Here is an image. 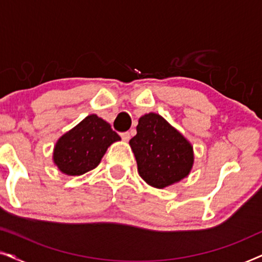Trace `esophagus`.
<instances>
[{
	"mask_svg": "<svg viewBox=\"0 0 262 262\" xmlns=\"http://www.w3.org/2000/svg\"><path fill=\"white\" fill-rule=\"evenodd\" d=\"M120 136H121V139H123L124 142H127L128 139L131 138L130 132H123V134H120Z\"/></svg>",
	"mask_w": 262,
	"mask_h": 262,
	"instance_id": "1",
	"label": "esophagus"
}]
</instances>
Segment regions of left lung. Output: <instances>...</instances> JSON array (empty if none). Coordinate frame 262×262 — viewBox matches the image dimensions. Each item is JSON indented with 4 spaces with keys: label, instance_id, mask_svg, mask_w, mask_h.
<instances>
[{
    "label": "left lung",
    "instance_id": "left-lung-1",
    "mask_svg": "<svg viewBox=\"0 0 262 262\" xmlns=\"http://www.w3.org/2000/svg\"><path fill=\"white\" fill-rule=\"evenodd\" d=\"M138 173L146 184L164 188L187 177L194 155L187 139L156 113L139 118L137 135L130 139Z\"/></svg>",
    "mask_w": 262,
    "mask_h": 262
}]
</instances>
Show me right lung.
Instances as JSON below:
<instances>
[{"mask_svg":"<svg viewBox=\"0 0 262 262\" xmlns=\"http://www.w3.org/2000/svg\"><path fill=\"white\" fill-rule=\"evenodd\" d=\"M117 141L120 137L111 125L91 114L57 141L53 162L64 174L82 175L98 167L107 148Z\"/></svg>","mask_w":262,"mask_h":262,"instance_id":"right-lung-1","label":"right lung"}]
</instances>
